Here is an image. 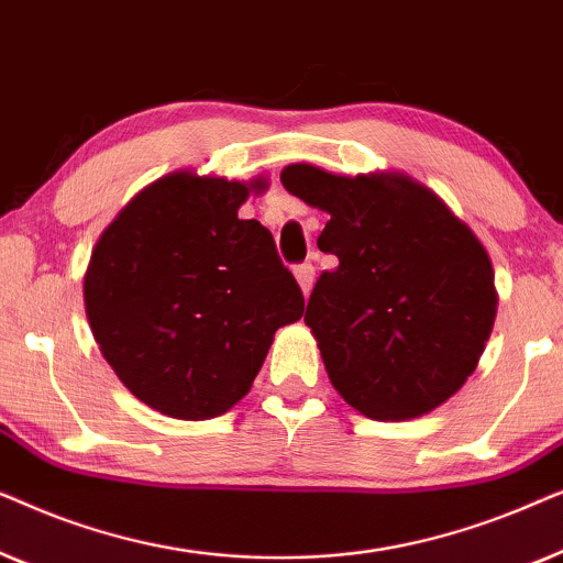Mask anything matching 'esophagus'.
Here are the masks:
<instances>
[{"label": "esophagus", "mask_w": 563, "mask_h": 563, "mask_svg": "<svg viewBox=\"0 0 563 563\" xmlns=\"http://www.w3.org/2000/svg\"><path fill=\"white\" fill-rule=\"evenodd\" d=\"M295 276H297V284L299 289H302V295L307 297L312 291V284H314V266L312 264H299L295 268Z\"/></svg>", "instance_id": "esophagus-1"}]
</instances>
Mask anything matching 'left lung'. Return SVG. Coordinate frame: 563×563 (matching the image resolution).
<instances>
[{
	"label": "left lung",
	"instance_id": "left-lung-1",
	"mask_svg": "<svg viewBox=\"0 0 563 563\" xmlns=\"http://www.w3.org/2000/svg\"><path fill=\"white\" fill-rule=\"evenodd\" d=\"M282 184L330 214L318 249L338 268L320 274L305 322L338 395L372 420L420 418L456 395L497 314L479 238L405 174L291 164Z\"/></svg>",
	"mask_w": 563,
	"mask_h": 563
}]
</instances>
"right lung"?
<instances>
[{
  "label": "right lung",
  "instance_id": "add662e5",
  "mask_svg": "<svg viewBox=\"0 0 563 563\" xmlns=\"http://www.w3.org/2000/svg\"><path fill=\"white\" fill-rule=\"evenodd\" d=\"M264 181L174 172L130 199L84 276L89 328L153 410L207 420L249 395L274 333L305 297L274 238L241 207Z\"/></svg>",
  "mask_w": 563,
  "mask_h": 563
}]
</instances>
